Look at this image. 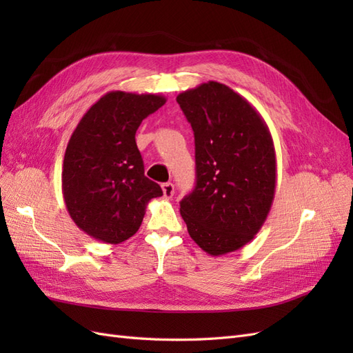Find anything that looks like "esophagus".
<instances>
[{
	"label": "esophagus",
	"instance_id": "1",
	"mask_svg": "<svg viewBox=\"0 0 353 353\" xmlns=\"http://www.w3.org/2000/svg\"><path fill=\"white\" fill-rule=\"evenodd\" d=\"M162 191H163V196L165 199H172L174 193H175V188L172 183H165L162 184Z\"/></svg>",
	"mask_w": 353,
	"mask_h": 353
}]
</instances>
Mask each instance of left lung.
<instances>
[{
  "label": "left lung",
  "mask_w": 353,
  "mask_h": 353,
  "mask_svg": "<svg viewBox=\"0 0 353 353\" xmlns=\"http://www.w3.org/2000/svg\"><path fill=\"white\" fill-rule=\"evenodd\" d=\"M176 101L194 132L196 187L181 200L190 237L212 256L254 239L275 194L276 160L268 125L239 92L215 81Z\"/></svg>",
  "instance_id": "obj_1"
}]
</instances>
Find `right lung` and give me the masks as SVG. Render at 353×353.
I'll return each instance as SVG.
<instances>
[{
    "label": "right lung",
    "mask_w": 353,
    "mask_h": 353,
    "mask_svg": "<svg viewBox=\"0 0 353 353\" xmlns=\"http://www.w3.org/2000/svg\"><path fill=\"white\" fill-rule=\"evenodd\" d=\"M163 95L110 91L82 116L63 160L61 190L70 218L92 239L117 244L140 228L148 201L163 196L144 175L138 126Z\"/></svg>",
    "instance_id": "add662e5"
}]
</instances>
